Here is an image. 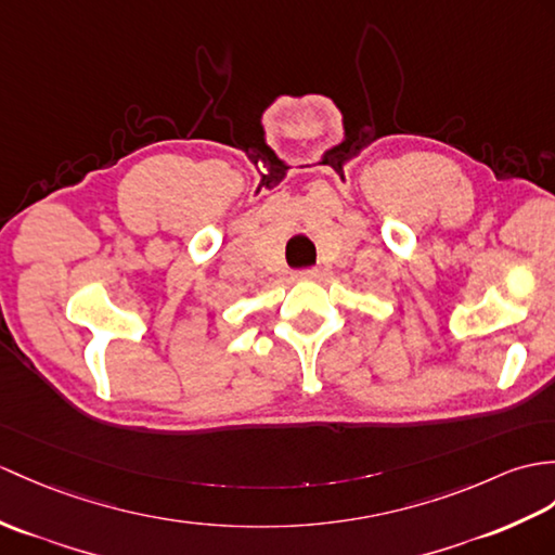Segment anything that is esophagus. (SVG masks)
Instances as JSON below:
<instances>
[{
  "instance_id": "obj_1",
  "label": "esophagus",
  "mask_w": 555,
  "mask_h": 555,
  "mask_svg": "<svg viewBox=\"0 0 555 555\" xmlns=\"http://www.w3.org/2000/svg\"><path fill=\"white\" fill-rule=\"evenodd\" d=\"M317 276H319V269H314V267L300 269V272H295V279H300V281H312V279H317Z\"/></svg>"
}]
</instances>
